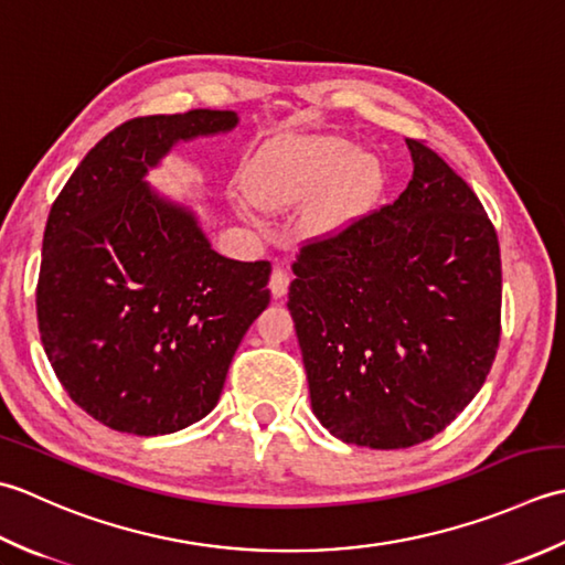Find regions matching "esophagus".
I'll return each instance as SVG.
<instances>
[{"label":"esophagus","mask_w":565,"mask_h":565,"mask_svg":"<svg viewBox=\"0 0 565 565\" xmlns=\"http://www.w3.org/2000/svg\"><path fill=\"white\" fill-rule=\"evenodd\" d=\"M287 287H290V275H287L282 268H275L270 275V292L275 299H280L287 295Z\"/></svg>","instance_id":"34e87169"}]
</instances>
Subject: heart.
<instances>
[{
	"label": "heart",
	"mask_w": 565,
	"mask_h": 565,
	"mask_svg": "<svg viewBox=\"0 0 565 565\" xmlns=\"http://www.w3.org/2000/svg\"><path fill=\"white\" fill-rule=\"evenodd\" d=\"M241 182L266 212H285L312 198L299 218L302 228L309 236H333L371 210L383 188V166L343 136L287 134L253 151ZM241 210L246 212L244 202Z\"/></svg>",
	"instance_id": "1"
}]
</instances>
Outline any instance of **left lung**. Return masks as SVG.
Returning a JSON list of instances; mask_svg holds the SVG:
<instances>
[{"label": "left lung", "instance_id": "8db88e82", "mask_svg": "<svg viewBox=\"0 0 565 565\" xmlns=\"http://www.w3.org/2000/svg\"><path fill=\"white\" fill-rule=\"evenodd\" d=\"M407 148V190L299 248L287 292L321 427L380 451L444 431L500 347L494 226L441 156Z\"/></svg>", "mask_w": 565, "mask_h": 565}]
</instances>
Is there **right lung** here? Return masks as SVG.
I'll return each instance as SVG.
<instances>
[{
    "label": "right lung",
    "instance_id": "obj_1",
    "mask_svg": "<svg viewBox=\"0 0 565 565\" xmlns=\"http://www.w3.org/2000/svg\"><path fill=\"white\" fill-rule=\"evenodd\" d=\"M236 111L124 121L51 206L36 315L45 355L77 407L136 436L206 417L234 353L268 307L270 263L218 256L198 214L143 180L178 141L232 131Z\"/></svg>",
    "mask_w": 565,
    "mask_h": 565
}]
</instances>
